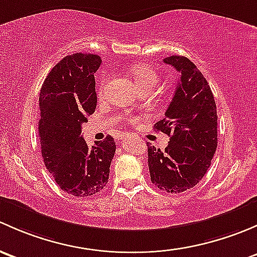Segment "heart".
<instances>
[{
    "instance_id": "obj_1",
    "label": "heart",
    "mask_w": 257,
    "mask_h": 257,
    "mask_svg": "<svg viewBox=\"0 0 257 257\" xmlns=\"http://www.w3.org/2000/svg\"><path fill=\"white\" fill-rule=\"evenodd\" d=\"M132 76H134V80L136 83V85L139 86L141 90L145 89H155L158 84V75L152 68L146 67V65H136L132 71ZM105 85H106V79L101 81L99 86V95H102L104 92ZM131 121H135L134 118H131Z\"/></svg>"
}]
</instances>
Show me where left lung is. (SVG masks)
Wrapping results in <instances>:
<instances>
[{
	"label": "left lung",
	"instance_id": "1",
	"mask_svg": "<svg viewBox=\"0 0 257 257\" xmlns=\"http://www.w3.org/2000/svg\"><path fill=\"white\" fill-rule=\"evenodd\" d=\"M179 73L165 118L155 125L168 135L163 151L148 146L151 181L161 190L182 193L199 183L218 146V115L208 81L193 62L182 55L163 59Z\"/></svg>",
	"mask_w": 257,
	"mask_h": 257
}]
</instances>
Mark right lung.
<instances>
[{"label":"right lung","instance_id":"obj_1","mask_svg":"<svg viewBox=\"0 0 257 257\" xmlns=\"http://www.w3.org/2000/svg\"><path fill=\"white\" fill-rule=\"evenodd\" d=\"M100 64L96 54L67 55L49 71L39 94L43 161L58 186L74 197L104 189L116 150L111 136L91 147L81 136V125L96 109L94 74Z\"/></svg>","mask_w":257,"mask_h":257}]
</instances>
